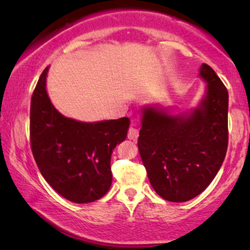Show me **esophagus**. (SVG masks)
I'll return each instance as SVG.
<instances>
[{"label": "esophagus", "mask_w": 250, "mask_h": 250, "mask_svg": "<svg viewBox=\"0 0 250 250\" xmlns=\"http://www.w3.org/2000/svg\"><path fill=\"white\" fill-rule=\"evenodd\" d=\"M137 137H138V129L135 127L134 125H131V127L129 128V130H128V138L129 140L135 141V140H137Z\"/></svg>", "instance_id": "esophagus-1"}]
</instances>
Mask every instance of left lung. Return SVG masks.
<instances>
[{
	"mask_svg": "<svg viewBox=\"0 0 250 250\" xmlns=\"http://www.w3.org/2000/svg\"><path fill=\"white\" fill-rule=\"evenodd\" d=\"M199 76L207 83L199 106L170 115L144 107L137 146L154 190L165 200L193 199L220 170L228 146V92L207 64Z\"/></svg>",
	"mask_w": 250,
	"mask_h": 250,
	"instance_id": "left-lung-1",
	"label": "left lung"
}]
</instances>
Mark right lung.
Returning <instances> with one entry per match:
<instances>
[{
	"label": "right lung",
	"mask_w": 250,
	"mask_h": 250,
	"mask_svg": "<svg viewBox=\"0 0 250 250\" xmlns=\"http://www.w3.org/2000/svg\"><path fill=\"white\" fill-rule=\"evenodd\" d=\"M49 67L39 77L30 108V143L42 176L56 192L77 204L92 203L112 185L110 157L127 137L128 117L80 122L62 115L46 92Z\"/></svg>",
	"instance_id": "right-lung-1"
}]
</instances>
